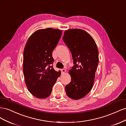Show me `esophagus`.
Masks as SVG:
<instances>
[{
	"label": "esophagus",
	"mask_w": 126,
	"mask_h": 126,
	"mask_svg": "<svg viewBox=\"0 0 126 126\" xmlns=\"http://www.w3.org/2000/svg\"><path fill=\"white\" fill-rule=\"evenodd\" d=\"M66 69H61V71H62V72L63 74H64V72H66Z\"/></svg>",
	"instance_id": "34e87169"
}]
</instances>
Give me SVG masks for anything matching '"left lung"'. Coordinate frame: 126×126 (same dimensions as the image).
<instances>
[{
  "label": "left lung",
  "instance_id": "8db88e82",
  "mask_svg": "<svg viewBox=\"0 0 126 126\" xmlns=\"http://www.w3.org/2000/svg\"><path fill=\"white\" fill-rule=\"evenodd\" d=\"M63 39L71 52L74 64L69 70L71 79L66 86V92L72 99H80L93 87L99 63L98 48L93 37L81 29L66 30Z\"/></svg>",
  "mask_w": 126,
  "mask_h": 126
}]
</instances>
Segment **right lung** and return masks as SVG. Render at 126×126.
Segmentation results:
<instances>
[{
	"mask_svg": "<svg viewBox=\"0 0 126 126\" xmlns=\"http://www.w3.org/2000/svg\"><path fill=\"white\" fill-rule=\"evenodd\" d=\"M62 30L52 28L38 30L30 36L24 51L23 71L27 87L40 99L50 96L52 87L60 76L52 64V51L58 44Z\"/></svg>",
	"mask_w": 126,
	"mask_h": 126,
	"instance_id": "obj_1",
	"label": "right lung"
}]
</instances>
